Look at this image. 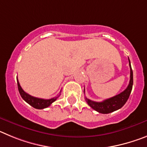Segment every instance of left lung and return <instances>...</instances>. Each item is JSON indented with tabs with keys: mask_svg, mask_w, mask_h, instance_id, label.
<instances>
[{
	"mask_svg": "<svg viewBox=\"0 0 147 147\" xmlns=\"http://www.w3.org/2000/svg\"><path fill=\"white\" fill-rule=\"evenodd\" d=\"M128 59H129V67H130V80H129V83L127 88L119 94L100 102H93L92 100H90L89 98L85 97V100H86L88 105L90 107H92L93 110L100 113L107 114L121 108L125 105L127 99L129 98V95L132 91V85H133V74H132V67H131L130 61H129V57H128ZM84 93H85V90H84Z\"/></svg>",
	"mask_w": 147,
	"mask_h": 147,
	"instance_id": "1",
	"label": "left lung"
}]
</instances>
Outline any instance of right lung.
<instances>
[{
  "label": "right lung",
  "instance_id": "1",
  "mask_svg": "<svg viewBox=\"0 0 147 147\" xmlns=\"http://www.w3.org/2000/svg\"><path fill=\"white\" fill-rule=\"evenodd\" d=\"M18 82V88L19 93H20V96L23 98V99L26 102L28 105L32 106L33 107L36 109H44L46 107H49L51 104L54 102H55L57 98L59 96V94L58 96H56L54 98H50V99H43V98H36V97L32 96L27 93H26L23 89H22L21 86L20 85V83L18 82V80H17Z\"/></svg>",
  "mask_w": 147,
  "mask_h": 147
}]
</instances>
